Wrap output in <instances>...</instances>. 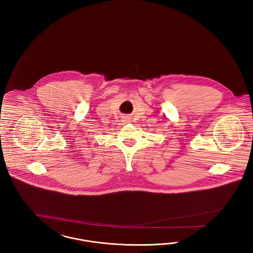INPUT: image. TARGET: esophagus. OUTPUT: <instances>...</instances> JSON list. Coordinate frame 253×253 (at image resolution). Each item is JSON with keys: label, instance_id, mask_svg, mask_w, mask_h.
Instances as JSON below:
<instances>
[{"label": "esophagus", "instance_id": "esophagus-1", "mask_svg": "<svg viewBox=\"0 0 253 253\" xmlns=\"http://www.w3.org/2000/svg\"><path fill=\"white\" fill-rule=\"evenodd\" d=\"M121 121H123V122H125V123H127V122H129V117L123 115V116L121 117Z\"/></svg>", "mask_w": 253, "mask_h": 253}]
</instances>
